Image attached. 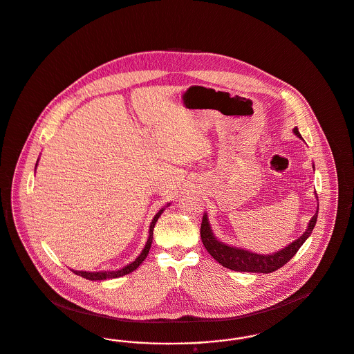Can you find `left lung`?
<instances>
[{
    "mask_svg": "<svg viewBox=\"0 0 354 354\" xmlns=\"http://www.w3.org/2000/svg\"><path fill=\"white\" fill-rule=\"evenodd\" d=\"M293 133L303 140L301 134L299 133V129L295 127ZM314 167V165H313ZM315 168V167H314ZM317 199V196H316ZM317 210H319V205L316 209V213L313 216V218L308 223V227L306 230V232L300 236L299 239H296L295 241H292L290 244H288L285 248L273 252L270 255H263V254H257V252H251L248 250L244 248H239L235 245H230L225 244L223 241H220L212 231L209 218H207V213L203 214L202 217V224H201V239L202 243L205 245V248L207 250V252L224 268L235 270V272H250V273H273L275 270H278L279 268H282L285 263H288L299 251V248L303 245V243L311 236L314 231L315 224L317 220Z\"/></svg>",
    "mask_w": 354,
    "mask_h": 354,
    "instance_id": "1",
    "label": "left lung"
}]
</instances>
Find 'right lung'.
<instances>
[{
  "mask_svg": "<svg viewBox=\"0 0 354 354\" xmlns=\"http://www.w3.org/2000/svg\"><path fill=\"white\" fill-rule=\"evenodd\" d=\"M37 165H38V162H37ZM164 209L165 207H161L158 213H156V216L153 217V220L151 223V227H149V237L147 240V244H145L144 250L141 251V254L133 262H130L129 265H126L124 268H122L119 270H113V272H110V270H107V272L106 270H103V272H82V270H80L79 272V270H73V269H72V272L75 274L81 275L82 278H86V279H91V281H97V279L100 281V279H107V278H118V277H122V275L129 274V273L134 272L144 262L147 255L149 254V250H151V245H152V239H153V230H155V225L158 223V217L161 216Z\"/></svg>",
  "mask_w": 354,
  "mask_h": 354,
  "instance_id": "add662e5",
  "label": "right lung"
}]
</instances>
